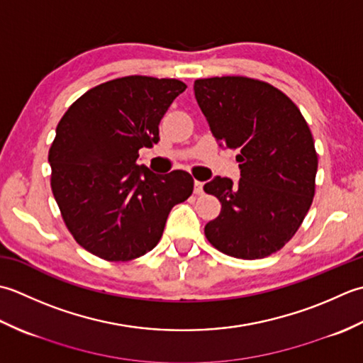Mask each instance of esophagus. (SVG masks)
Wrapping results in <instances>:
<instances>
[{
	"mask_svg": "<svg viewBox=\"0 0 363 363\" xmlns=\"http://www.w3.org/2000/svg\"><path fill=\"white\" fill-rule=\"evenodd\" d=\"M203 192V183L202 182H194V194H202Z\"/></svg>",
	"mask_w": 363,
	"mask_h": 363,
	"instance_id": "obj_1",
	"label": "esophagus"
}]
</instances>
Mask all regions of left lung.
<instances>
[{
  "mask_svg": "<svg viewBox=\"0 0 363 363\" xmlns=\"http://www.w3.org/2000/svg\"><path fill=\"white\" fill-rule=\"evenodd\" d=\"M194 94L219 145L240 150V182L214 177L203 186L220 202L206 240L242 260L277 252L315 196L318 155L306 119L284 92L252 78L196 79Z\"/></svg>",
  "mask_w": 363,
  "mask_h": 363,
  "instance_id": "1",
  "label": "left lung"
}]
</instances>
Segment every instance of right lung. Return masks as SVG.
<instances>
[{"label": "right lung", "mask_w": 363, "mask_h": 363, "mask_svg": "<svg viewBox=\"0 0 363 363\" xmlns=\"http://www.w3.org/2000/svg\"><path fill=\"white\" fill-rule=\"evenodd\" d=\"M180 79L123 77L91 89L57 123L48 162L65 225L89 252L127 262L157 246L172 206L192 194L184 171L138 166L160 140V122L184 92Z\"/></svg>", "instance_id": "obj_1"}]
</instances>
